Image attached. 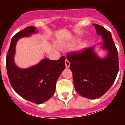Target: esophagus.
<instances>
[{
  "label": "esophagus",
  "instance_id": "obj_1",
  "mask_svg": "<svg viewBox=\"0 0 125 125\" xmlns=\"http://www.w3.org/2000/svg\"><path fill=\"white\" fill-rule=\"evenodd\" d=\"M65 66H66V68H69V66H70V62H69V61L67 59L65 61Z\"/></svg>",
  "mask_w": 125,
  "mask_h": 125
}]
</instances>
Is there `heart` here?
<instances>
[{
    "label": "heart",
    "mask_w": 125,
    "mask_h": 125,
    "mask_svg": "<svg viewBox=\"0 0 125 125\" xmlns=\"http://www.w3.org/2000/svg\"><path fill=\"white\" fill-rule=\"evenodd\" d=\"M75 44H76V42H73L68 43L67 44L64 45V46H62V47H63L64 49H71V48H73V47L75 46ZM85 47H86V42L83 41L79 43V45H78V49L81 50V49H83V48H84Z\"/></svg>",
    "instance_id": "heart-1"
}]
</instances>
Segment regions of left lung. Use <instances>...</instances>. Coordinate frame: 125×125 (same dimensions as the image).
Wrapping results in <instances>:
<instances>
[{
	"label": "left lung",
	"instance_id": "1",
	"mask_svg": "<svg viewBox=\"0 0 125 125\" xmlns=\"http://www.w3.org/2000/svg\"><path fill=\"white\" fill-rule=\"evenodd\" d=\"M93 25L97 34L102 36V48L107 50V56L104 58L98 57L94 46L67 55L75 89L80 95L89 99L104 94L115 82L119 70L118 51L111 32L101 25Z\"/></svg>",
	"mask_w": 125,
	"mask_h": 125
}]
</instances>
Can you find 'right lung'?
Instances as JSON below:
<instances>
[{"instance_id":"right-lung-1","label":"right lung","mask_w":125,"mask_h":125,"mask_svg":"<svg viewBox=\"0 0 125 125\" xmlns=\"http://www.w3.org/2000/svg\"><path fill=\"white\" fill-rule=\"evenodd\" d=\"M36 32V27L29 26L12 37L7 54L6 68L10 83L15 92L31 102L42 104L54 94L56 81L65 69L66 57L62 56L56 61L44 59L27 69L18 68L14 60L17 41Z\"/></svg>"}]
</instances>
